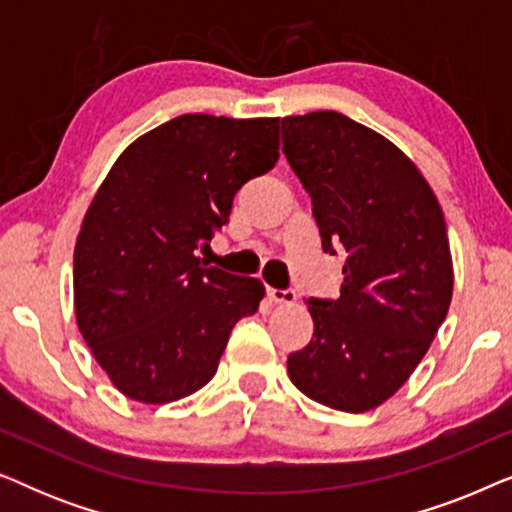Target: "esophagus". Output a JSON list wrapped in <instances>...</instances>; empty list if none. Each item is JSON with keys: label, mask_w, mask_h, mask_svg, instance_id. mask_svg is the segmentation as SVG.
I'll use <instances>...</instances> for the list:
<instances>
[{"label": "esophagus", "mask_w": 512, "mask_h": 512, "mask_svg": "<svg viewBox=\"0 0 512 512\" xmlns=\"http://www.w3.org/2000/svg\"><path fill=\"white\" fill-rule=\"evenodd\" d=\"M268 298L272 303H279V305H293L296 303V291L293 289H268Z\"/></svg>", "instance_id": "34e87169"}]
</instances>
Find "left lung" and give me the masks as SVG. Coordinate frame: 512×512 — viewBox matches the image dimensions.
Returning a JSON list of instances; mask_svg holds the SVG:
<instances>
[{"label":"left lung","mask_w":512,"mask_h":512,"mask_svg":"<svg viewBox=\"0 0 512 512\" xmlns=\"http://www.w3.org/2000/svg\"><path fill=\"white\" fill-rule=\"evenodd\" d=\"M282 139L321 247L347 254L340 298L307 300L314 335L289 354V377L328 408L373 410L403 387L450 310L443 209L396 144L345 114L286 116Z\"/></svg>","instance_id":"left-lung-1"}]
</instances>
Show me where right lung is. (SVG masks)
<instances>
[{
    "instance_id": "right-lung-1",
    "label": "right lung",
    "mask_w": 512,
    "mask_h": 512,
    "mask_svg": "<svg viewBox=\"0 0 512 512\" xmlns=\"http://www.w3.org/2000/svg\"><path fill=\"white\" fill-rule=\"evenodd\" d=\"M279 158V118L184 114L135 139L97 188L74 247L76 324L114 387L179 401L212 380L265 286L207 268L233 198Z\"/></svg>"
}]
</instances>
